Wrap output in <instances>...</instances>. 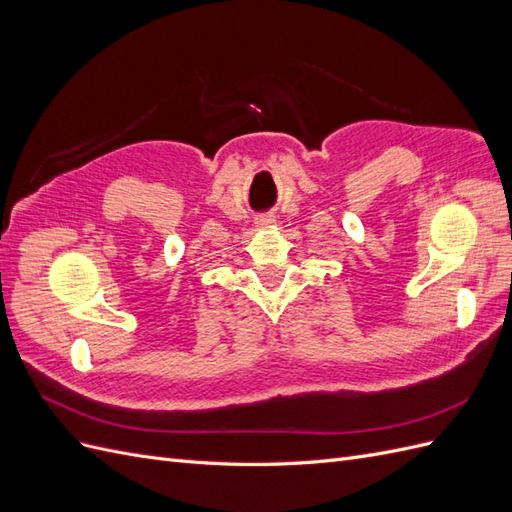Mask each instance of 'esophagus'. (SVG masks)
Instances as JSON below:
<instances>
[{
	"mask_svg": "<svg viewBox=\"0 0 512 512\" xmlns=\"http://www.w3.org/2000/svg\"><path fill=\"white\" fill-rule=\"evenodd\" d=\"M275 224V218L273 215H260V218H256V226L258 228H269Z\"/></svg>",
	"mask_w": 512,
	"mask_h": 512,
	"instance_id": "obj_1",
	"label": "esophagus"
}]
</instances>
